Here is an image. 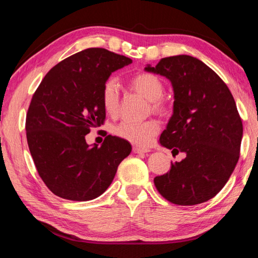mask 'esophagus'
I'll list each match as a JSON object with an SVG mask.
<instances>
[{"label":"esophagus","instance_id":"34e87169","mask_svg":"<svg viewBox=\"0 0 258 258\" xmlns=\"http://www.w3.org/2000/svg\"><path fill=\"white\" fill-rule=\"evenodd\" d=\"M133 152L136 153V154H142V153H148V152H150V150H148V148H143V147L134 146L133 147Z\"/></svg>","mask_w":258,"mask_h":258}]
</instances>
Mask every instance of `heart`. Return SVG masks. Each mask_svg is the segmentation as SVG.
Masks as SVG:
<instances>
[{"mask_svg":"<svg viewBox=\"0 0 258 258\" xmlns=\"http://www.w3.org/2000/svg\"><path fill=\"white\" fill-rule=\"evenodd\" d=\"M132 87L151 101L153 111L157 113L165 112L162 103L164 86L159 77L150 72H139L130 79ZM102 104L107 114L116 115L120 106V87L115 78H108L102 88ZM160 132V124L154 120L144 122L122 121L115 126L114 133L117 137L139 146H146Z\"/></svg>","mask_w":258,"mask_h":258,"instance_id":"obj_1","label":"heart"}]
</instances>
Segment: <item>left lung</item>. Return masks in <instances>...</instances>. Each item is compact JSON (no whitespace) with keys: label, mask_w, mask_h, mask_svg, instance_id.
I'll return each mask as SVG.
<instances>
[{"label":"left lung","mask_w":258,"mask_h":258,"mask_svg":"<svg viewBox=\"0 0 258 258\" xmlns=\"http://www.w3.org/2000/svg\"><path fill=\"white\" fill-rule=\"evenodd\" d=\"M173 86V115L160 137L161 145L186 153L182 161L154 178L166 201L197 205L213 198L232 174L240 155L242 121L224 81L201 60L189 55L161 58L146 67Z\"/></svg>","instance_id":"left-lung-1"}]
</instances>
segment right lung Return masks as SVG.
<instances>
[{
    "label": "right lung",
    "instance_id": "obj_1",
    "mask_svg": "<svg viewBox=\"0 0 258 258\" xmlns=\"http://www.w3.org/2000/svg\"><path fill=\"white\" fill-rule=\"evenodd\" d=\"M132 62L105 48H87L54 66L36 89L26 116L27 143L54 195L76 202L101 196L132 152L128 142L111 135L101 147H90L85 139L105 121L104 83Z\"/></svg>",
    "mask_w": 258,
    "mask_h": 258
}]
</instances>
